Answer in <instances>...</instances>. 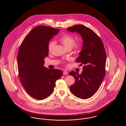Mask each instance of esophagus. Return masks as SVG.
I'll return each instance as SVG.
<instances>
[{
  "mask_svg": "<svg viewBox=\"0 0 126 126\" xmlns=\"http://www.w3.org/2000/svg\"><path fill=\"white\" fill-rule=\"evenodd\" d=\"M67 74H68V72H67L66 70L63 71V75H67Z\"/></svg>",
  "mask_w": 126,
  "mask_h": 126,
  "instance_id": "34e87169",
  "label": "esophagus"
}]
</instances>
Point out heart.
Masks as SVG:
<instances>
[{
    "label": "heart",
    "instance_id": "heart-1",
    "mask_svg": "<svg viewBox=\"0 0 126 126\" xmlns=\"http://www.w3.org/2000/svg\"><path fill=\"white\" fill-rule=\"evenodd\" d=\"M60 42L68 49H70L73 48L74 51L76 52L81 48L82 46V43L81 41H78L75 42V38L74 36L70 34H65L61 36L60 38ZM56 42L54 41H51L48 44V50L51 52L54 48Z\"/></svg>",
    "mask_w": 126,
    "mask_h": 126
}]
</instances>
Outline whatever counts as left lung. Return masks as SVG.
I'll return each mask as SVG.
<instances>
[{"label": "left lung", "mask_w": 126, "mask_h": 126, "mask_svg": "<svg viewBox=\"0 0 126 126\" xmlns=\"http://www.w3.org/2000/svg\"><path fill=\"white\" fill-rule=\"evenodd\" d=\"M69 32H77L83 40V45L77 59L83 65L81 75L72 71L69 73L76 80L70 86L75 96L86 99L93 96L100 87L105 75L106 53L101 39L90 28L83 25H75L67 28Z\"/></svg>", "instance_id": "8db88e82"}]
</instances>
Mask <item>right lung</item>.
<instances>
[{"label": "right lung", "instance_id": "right-lung-1", "mask_svg": "<svg viewBox=\"0 0 126 126\" xmlns=\"http://www.w3.org/2000/svg\"><path fill=\"white\" fill-rule=\"evenodd\" d=\"M60 32L50 26L39 25L25 37L17 54L18 74L21 83L32 98L42 100L53 92L56 81L63 73L46 68L44 59L48 56V42Z\"/></svg>", "mask_w": 126, "mask_h": 126}]
</instances>
